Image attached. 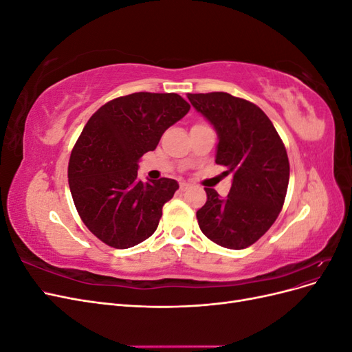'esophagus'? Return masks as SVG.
Wrapping results in <instances>:
<instances>
[{
	"mask_svg": "<svg viewBox=\"0 0 352 352\" xmlns=\"http://www.w3.org/2000/svg\"><path fill=\"white\" fill-rule=\"evenodd\" d=\"M190 188V184H186V182H182L180 184V190H186Z\"/></svg>",
	"mask_w": 352,
	"mask_h": 352,
	"instance_id": "esophagus-1",
	"label": "esophagus"
}]
</instances>
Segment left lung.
Returning a JSON list of instances; mask_svg holds the SVG:
<instances>
[{
	"label": "left lung",
	"mask_w": 352,
	"mask_h": 352,
	"mask_svg": "<svg viewBox=\"0 0 352 352\" xmlns=\"http://www.w3.org/2000/svg\"><path fill=\"white\" fill-rule=\"evenodd\" d=\"M188 100L216 129V163L232 173L228 197L206 188L199 229L220 247L243 250L270 229L283 207L289 184L285 145L269 117L247 100L226 92L188 94Z\"/></svg>",
	"instance_id": "obj_1"
}]
</instances>
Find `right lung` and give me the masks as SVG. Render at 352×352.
Instances as JSON below:
<instances>
[{"instance_id":"1","label":"right lung","mask_w":352,"mask_h":352,"mask_svg":"<svg viewBox=\"0 0 352 352\" xmlns=\"http://www.w3.org/2000/svg\"><path fill=\"white\" fill-rule=\"evenodd\" d=\"M177 94L135 92L104 104L85 124L69 162V186L82 221L104 243L135 247L155 232L175 179L142 182L141 157L189 111Z\"/></svg>"}]
</instances>
